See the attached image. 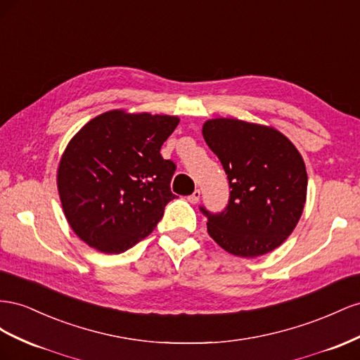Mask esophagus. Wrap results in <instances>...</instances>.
Returning a JSON list of instances; mask_svg holds the SVG:
<instances>
[{"mask_svg": "<svg viewBox=\"0 0 360 360\" xmlns=\"http://www.w3.org/2000/svg\"><path fill=\"white\" fill-rule=\"evenodd\" d=\"M199 199H200V190H194L188 196V202L190 203H198Z\"/></svg>", "mask_w": 360, "mask_h": 360, "instance_id": "obj_1", "label": "esophagus"}]
</instances>
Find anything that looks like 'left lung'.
Segmentation results:
<instances>
[{"mask_svg": "<svg viewBox=\"0 0 360 360\" xmlns=\"http://www.w3.org/2000/svg\"><path fill=\"white\" fill-rule=\"evenodd\" d=\"M202 134L228 174L221 212L200 211L220 248L241 258L274 250L290 237L306 202L307 173L300 152L282 132L238 119H211Z\"/></svg>", "mask_w": 360, "mask_h": 360, "instance_id": "1", "label": "left lung"}]
</instances>
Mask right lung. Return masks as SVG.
Instances as JSON below:
<instances>
[{"instance_id":"add662e5","label":"right lung","mask_w":360,"mask_h":360,"mask_svg":"<svg viewBox=\"0 0 360 360\" xmlns=\"http://www.w3.org/2000/svg\"><path fill=\"white\" fill-rule=\"evenodd\" d=\"M174 116L107 111L87 122L60 160L57 186L70 228L90 248L122 253L155 229L174 199V162L161 157Z\"/></svg>"}]
</instances>
